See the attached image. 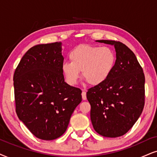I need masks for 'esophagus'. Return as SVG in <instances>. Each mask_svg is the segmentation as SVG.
<instances>
[{
    "instance_id": "34e87169",
    "label": "esophagus",
    "mask_w": 157,
    "mask_h": 157,
    "mask_svg": "<svg viewBox=\"0 0 157 157\" xmlns=\"http://www.w3.org/2000/svg\"><path fill=\"white\" fill-rule=\"evenodd\" d=\"M82 98L83 100H86L87 97H86V92L85 90H83L82 92Z\"/></svg>"
}]
</instances>
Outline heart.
<instances>
[{"label":"heart","mask_w":157,"mask_h":157,"mask_svg":"<svg viewBox=\"0 0 157 157\" xmlns=\"http://www.w3.org/2000/svg\"><path fill=\"white\" fill-rule=\"evenodd\" d=\"M70 62L62 65V71L67 82L75 85L82 76L89 85L96 86L104 82L114 69L116 56L109 47L80 45L71 51Z\"/></svg>","instance_id":"obj_1"}]
</instances>
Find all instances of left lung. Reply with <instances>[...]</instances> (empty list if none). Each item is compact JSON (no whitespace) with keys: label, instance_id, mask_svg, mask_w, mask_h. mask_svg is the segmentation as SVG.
Wrapping results in <instances>:
<instances>
[{"label":"left lung","instance_id":"1","mask_svg":"<svg viewBox=\"0 0 157 157\" xmlns=\"http://www.w3.org/2000/svg\"><path fill=\"white\" fill-rule=\"evenodd\" d=\"M114 45L116 62L112 74L89 88L90 120L101 136L117 138L128 132L139 118L145 104V76L134 53L120 41L100 40Z\"/></svg>","mask_w":157,"mask_h":157}]
</instances>
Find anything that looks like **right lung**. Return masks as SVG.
<instances>
[{
	"mask_svg": "<svg viewBox=\"0 0 157 157\" xmlns=\"http://www.w3.org/2000/svg\"><path fill=\"white\" fill-rule=\"evenodd\" d=\"M61 43L37 45L23 56L13 74L16 112L35 137L51 140L67 130L82 90L64 82Z\"/></svg>",
	"mask_w": 157,
	"mask_h": 157,
	"instance_id": "right-lung-1",
	"label": "right lung"
}]
</instances>
